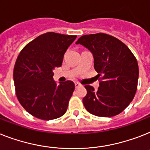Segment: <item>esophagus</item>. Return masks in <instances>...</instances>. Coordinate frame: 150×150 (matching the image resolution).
Here are the masks:
<instances>
[{
	"instance_id": "obj_1",
	"label": "esophagus",
	"mask_w": 150,
	"mask_h": 150,
	"mask_svg": "<svg viewBox=\"0 0 150 150\" xmlns=\"http://www.w3.org/2000/svg\"><path fill=\"white\" fill-rule=\"evenodd\" d=\"M75 88H79V87H80V86H81V85L80 83H79V82L76 81V82H75Z\"/></svg>"
}]
</instances>
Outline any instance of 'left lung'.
Returning a JSON list of instances; mask_svg holds the SVG:
<instances>
[{"instance_id":"1","label":"left lung","mask_w":150,"mask_h":150,"mask_svg":"<svg viewBox=\"0 0 150 150\" xmlns=\"http://www.w3.org/2000/svg\"><path fill=\"white\" fill-rule=\"evenodd\" d=\"M75 44L91 52L98 77L102 76L97 91L91 86H85L87 95L82 101L86 110L101 117L122 112L137 89L139 67L132 52L116 38L103 33L83 35Z\"/></svg>"}]
</instances>
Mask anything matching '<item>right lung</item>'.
Wrapping results in <instances>:
<instances>
[{
	"label": "right lung",
	"mask_w": 150,
	"mask_h": 150,
	"mask_svg": "<svg viewBox=\"0 0 150 150\" xmlns=\"http://www.w3.org/2000/svg\"><path fill=\"white\" fill-rule=\"evenodd\" d=\"M76 35L47 32L28 43L18 55L14 69L16 96L33 116L52 120L66 112L75 90L71 81L56 83L53 70L61 67Z\"/></svg>",
	"instance_id": "add662e5"
}]
</instances>
